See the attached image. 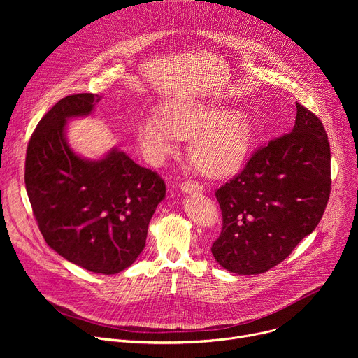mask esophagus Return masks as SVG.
<instances>
[{
	"label": "esophagus",
	"instance_id": "1",
	"mask_svg": "<svg viewBox=\"0 0 358 358\" xmlns=\"http://www.w3.org/2000/svg\"><path fill=\"white\" fill-rule=\"evenodd\" d=\"M181 189L184 192H201L202 187L198 182H195V181H184L181 184Z\"/></svg>",
	"mask_w": 358,
	"mask_h": 358
}]
</instances>
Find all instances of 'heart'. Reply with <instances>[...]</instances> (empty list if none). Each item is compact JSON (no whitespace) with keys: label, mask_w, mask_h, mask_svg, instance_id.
Returning a JSON list of instances; mask_svg holds the SVG:
<instances>
[{"label":"heart","mask_w":358,"mask_h":358,"mask_svg":"<svg viewBox=\"0 0 358 358\" xmlns=\"http://www.w3.org/2000/svg\"><path fill=\"white\" fill-rule=\"evenodd\" d=\"M189 159L207 176L229 173L243 160L250 143V124L243 115L208 106H180L166 112V119L148 115L140 120L137 138L144 156L160 163L176 150V140L192 138Z\"/></svg>","instance_id":"heart-1"}]
</instances>
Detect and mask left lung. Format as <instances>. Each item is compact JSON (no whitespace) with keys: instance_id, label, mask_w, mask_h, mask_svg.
Wrapping results in <instances>:
<instances>
[{"instance_id":"1","label":"left lung","mask_w":358,"mask_h":358,"mask_svg":"<svg viewBox=\"0 0 358 358\" xmlns=\"http://www.w3.org/2000/svg\"><path fill=\"white\" fill-rule=\"evenodd\" d=\"M292 131L252 152L215 191L222 229L211 250L238 275L268 272L320 222L331 189L330 144L322 120L303 105Z\"/></svg>"}]
</instances>
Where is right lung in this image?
Masks as SVG:
<instances>
[{"mask_svg":"<svg viewBox=\"0 0 358 358\" xmlns=\"http://www.w3.org/2000/svg\"><path fill=\"white\" fill-rule=\"evenodd\" d=\"M99 100L93 93L71 94L41 119L27 147L25 187L50 248L86 271L115 275L143 250L166 182L123 151L87 162L69 148L66 119L89 115Z\"/></svg>","mask_w":358,"mask_h":358,"instance_id":"right-lung-1","label":"right lung"}]
</instances>
